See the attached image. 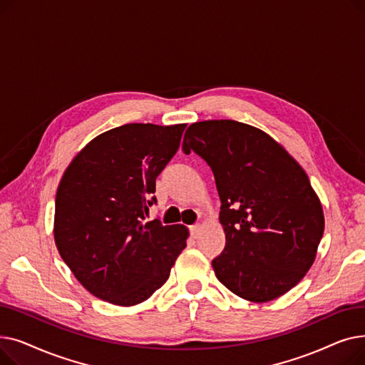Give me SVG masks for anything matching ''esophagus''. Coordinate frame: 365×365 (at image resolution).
<instances>
[{
  "label": "esophagus",
  "instance_id": "obj_1",
  "mask_svg": "<svg viewBox=\"0 0 365 365\" xmlns=\"http://www.w3.org/2000/svg\"><path fill=\"white\" fill-rule=\"evenodd\" d=\"M200 232H201V225L190 226V235H192V238H198Z\"/></svg>",
  "mask_w": 365,
  "mask_h": 365
}]
</instances>
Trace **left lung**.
Segmentation results:
<instances>
[{
    "label": "left lung",
    "instance_id": "left-lung-1",
    "mask_svg": "<svg viewBox=\"0 0 365 365\" xmlns=\"http://www.w3.org/2000/svg\"><path fill=\"white\" fill-rule=\"evenodd\" d=\"M182 149L215 175L226 235L212 262L217 279L255 303L290 292L324 234L322 205L304 170L269 134L234 120L190 124Z\"/></svg>",
    "mask_w": 365,
    "mask_h": 365
}]
</instances>
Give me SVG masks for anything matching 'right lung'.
<instances>
[{
	"instance_id": "right-lung-1",
	"label": "right lung",
	"mask_w": 365,
	"mask_h": 365,
	"mask_svg": "<svg viewBox=\"0 0 365 365\" xmlns=\"http://www.w3.org/2000/svg\"><path fill=\"white\" fill-rule=\"evenodd\" d=\"M186 124H124L87 143L56 194L54 241L75 278L118 306L145 302L168 279L189 235L183 225L146 222L155 180Z\"/></svg>"
}]
</instances>
